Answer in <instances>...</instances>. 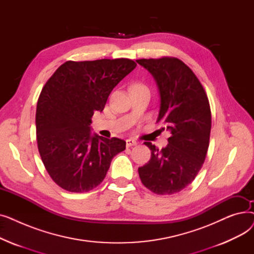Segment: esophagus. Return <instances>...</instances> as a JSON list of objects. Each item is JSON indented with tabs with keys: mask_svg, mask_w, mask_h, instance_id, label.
<instances>
[{
	"mask_svg": "<svg viewBox=\"0 0 254 254\" xmlns=\"http://www.w3.org/2000/svg\"><path fill=\"white\" fill-rule=\"evenodd\" d=\"M126 142H127V147H131V146H135L138 144L136 140H132V139H127Z\"/></svg>",
	"mask_w": 254,
	"mask_h": 254,
	"instance_id": "1",
	"label": "esophagus"
}]
</instances>
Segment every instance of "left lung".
<instances>
[{
	"instance_id": "8db88e82",
	"label": "left lung",
	"mask_w": 254,
	"mask_h": 254,
	"mask_svg": "<svg viewBox=\"0 0 254 254\" xmlns=\"http://www.w3.org/2000/svg\"><path fill=\"white\" fill-rule=\"evenodd\" d=\"M137 63L155 79L161 93L157 123L166 124L172 134L161 150L144 143L151 158L138 169L139 176L152 192L173 194L194 180L205 162L211 131L209 100L195 74L179 59H141Z\"/></svg>"
}]
</instances>
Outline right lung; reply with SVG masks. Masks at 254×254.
Returning a JSON list of instances; mask_svg holds the SVG:
<instances>
[{"label":"right lung","instance_id":"1","mask_svg":"<svg viewBox=\"0 0 254 254\" xmlns=\"http://www.w3.org/2000/svg\"><path fill=\"white\" fill-rule=\"evenodd\" d=\"M137 64L128 59L64 63L40 93L36 111L38 150L51 179L71 192L102 183L126 142L90 135L91 117L103 111L112 89Z\"/></svg>","mask_w":254,"mask_h":254}]
</instances>
